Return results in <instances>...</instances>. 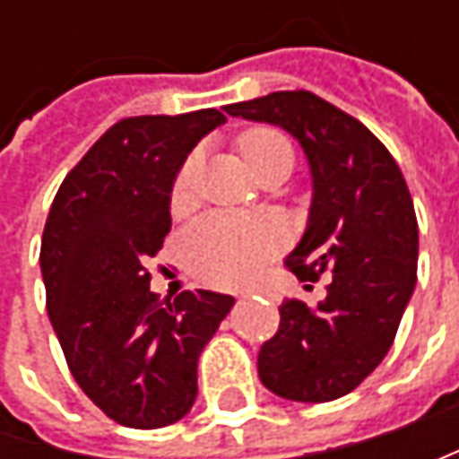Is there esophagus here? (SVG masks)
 Masks as SVG:
<instances>
[{
    "mask_svg": "<svg viewBox=\"0 0 459 459\" xmlns=\"http://www.w3.org/2000/svg\"><path fill=\"white\" fill-rule=\"evenodd\" d=\"M268 299H275V293H268Z\"/></svg>",
    "mask_w": 459,
    "mask_h": 459,
    "instance_id": "esophagus-1",
    "label": "esophagus"
}]
</instances>
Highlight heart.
I'll use <instances>...</instances> for the list:
<instances>
[{
	"label": "heart",
	"mask_w": 459,
	"mask_h": 459,
	"mask_svg": "<svg viewBox=\"0 0 459 459\" xmlns=\"http://www.w3.org/2000/svg\"><path fill=\"white\" fill-rule=\"evenodd\" d=\"M238 148L253 173L273 163H291V143L271 127H253L239 134ZM196 160H186L173 184V209H184L191 202ZM281 242L278 227L265 220H239L230 214H209L194 221L184 235V257L191 271L217 286L242 283L257 268V263L271 255Z\"/></svg>",
	"instance_id": "heart-1"
}]
</instances>
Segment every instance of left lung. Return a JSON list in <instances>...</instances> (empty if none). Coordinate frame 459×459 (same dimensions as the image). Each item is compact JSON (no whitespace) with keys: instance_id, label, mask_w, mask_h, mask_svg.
Listing matches in <instances>:
<instances>
[{"instance_id":"1","label":"left lung","mask_w":459,"mask_h":459,"mask_svg":"<svg viewBox=\"0 0 459 459\" xmlns=\"http://www.w3.org/2000/svg\"><path fill=\"white\" fill-rule=\"evenodd\" d=\"M224 112L283 127L304 148L314 194L286 268L311 283L329 273L316 307L299 299L278 307L257 376L289 401H334L378 368L414 293L419 227L409 186L376 134L311 91H273Z\"/></svg>"}]
</instances>
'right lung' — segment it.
I'll use <instances>...</instances> for the list:
<instances>
[{
	"label": "right lung",
	"mask_w": 459,
	"mask_h": 459,
	"mask_svg": "<svg viewBox=\"0 0 459 459\" xmlns=\"http://www.w3.org/2000/svg\"><path fill=\"white\" fill-rule=\"evenodd\" d=\"M217 109L127 117L99 137L53 199L40 245L48 316L81 391L109 419L160 429L196 401V362L235 307L214 291L160 301L148 260L170 232L176 173Z\"/></svg>",
	"instance_id": "right-lung-1"
}]
</instances>
